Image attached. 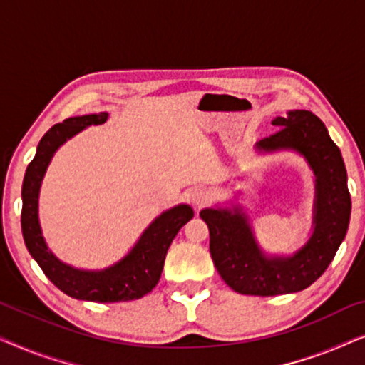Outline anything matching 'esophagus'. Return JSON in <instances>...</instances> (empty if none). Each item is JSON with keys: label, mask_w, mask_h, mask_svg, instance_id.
Listing matches in <instances>:
<instances>
[{"label": "esophagus", "mask_w": 365, "mask_h": 365, "mask_svg": "<svg viewBox=\"0 0 365 365\" xmlns=\"http://www.w3.org/2000/svg\"><path fill=\"white\" fill-rule=\"evenodd\" d=\"M189 201L192 202L194 207H202L204 204L209 202V192L202 187L192 189L191 194H189Z\"/></svg>", "instance_id": "1"}]
</instances>
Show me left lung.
Here are the masks:
<instances>
[{
  "label": "left lung",
  "instance_id": "obj_1",
  "mask_svg": "<svg viewBox=\"0 0 365 365\" xmlns=\"http://www.w3.org/2000/svg\"><path fill=\"white\" fill-rule=\"evenodd\" d=\"M272 124L279 131L257 141L254 149L259 154L296 153L314 174L312 229L307 241L292 254H267L241 204H216L199 212L209 227V251L219 276L232 291L246 296H281L311 286L332 262L351 221L341 149L321 119L306 109H294Z\"/></svg>",
  "mask_w": 365,
  "mask_h": 365
}]
</instances>
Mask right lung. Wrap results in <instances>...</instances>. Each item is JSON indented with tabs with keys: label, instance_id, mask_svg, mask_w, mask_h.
<instances>
[{
	"label": "right lung",
	"instance_id": "add662e5",
	"mask_svg": "<svg viewBox=\"0 0 365 365\" xmlns=\"http://www.w3.org/2000/svg\"><path fill=\"white\" fill-rule=\"evenodd\" d=\"M108 113L84 114L54 124L36 148L24 174L21 199V229L24 244L46 277L59 291L79 301L121 302L141 299L151 292L161 277L164 259L173 239L194 216L189 204L166 209L144 229L124 257L104 269H81L63 262L48 247L39 224V191L54 153L88 126L108 121Z\"/></svg>",
	"mask_w": 365,
	"mask_h": 365
}]
</instances>
